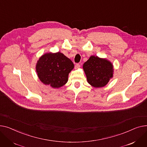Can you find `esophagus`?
<instances>
[{
  "label": "esophagus",
  "mask_w": 147,
  "mask_h": 147,
  "mask_svg": "<svg viewBox=\"0 0 147 147\" xmlns=\"http://www.w3.org/2000/svg\"><path fill=\"white\" fill-rule=\"evenodd\" d=\"M80 67H81V65H80L79 63H77V64H76V65H75V69H79Z\"/></svg>",
  "instance_id": "esophagus-1"
}]
</instances>
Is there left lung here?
Here are the masks:
<instances>
[{
	"label": "left lung",
	"mask_w": 147,
	"mask_h": 147,
	"mask_svg": "<svg viewBox=\"0 0 147 147\" xmlns=\"http://www.w3.org/2000/svg\"><path fill=\"white\" fill-rule=\"evenodd\" d=\"M87 82L95 88L106 86L113 76L114 68L111 62L105 58L91 56L83 65Z\"/></svg>",
	"instance_id": "left-lung-1"
}]
</instances>
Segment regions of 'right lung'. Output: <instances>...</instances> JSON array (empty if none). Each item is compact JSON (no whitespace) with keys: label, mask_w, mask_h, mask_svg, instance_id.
Here are the masks:
<instances>
[{"label":"right lung","mask_w":147,"mask_h":147,"mask_svg":"<svg viewBox=\"0 0 147 147\" xmlns=\"http://www.w3.org/2000/svg\"><path fill=\"white\" fill-rule=\"evenodd\" d=\"M74 67L71 60L59 51L42 55L37 62L36 69L41 82L59 88L67 83L69 74Z\"/></svg>","instance_id":"add662e5"}]
</instances>
